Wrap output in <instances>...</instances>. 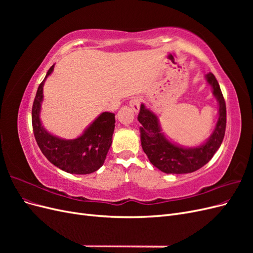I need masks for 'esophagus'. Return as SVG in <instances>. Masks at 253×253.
Listing matches in <instances>:
<instances>
[{
	"label": "esophagus",
	"instance_id": "1",
	"mask_svg": "<svg viewBox=\"0 0 253 253\" xmlns=\"http://www.w3.org/2000/svg\"><path fill=\"white\" fill-rule=\"evenodd\" d=\"M140 102H141V99L139 97H134L131 99V100H129V106H131L134 112L137 113L139 111Z\"/></svg>",
	"mask_w": 253,
	"mask_h": 253
}]
</instances>
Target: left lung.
<instances>
[{
    "label": "left lung",
    "instance_id": "obj_1",
    "mask_svg": "<svg viewBox=\"0 0 253 253\" xmlns=\"http://www.w3.org/2000/svg\"><path fill=\"white\" fill-rule=\"evenodd\" d=\"M218 102V119L215 128L206 142L196 148H183L168 140L162 133L156 115L141 104L138 114L140 139L143 152L151 164L167 174H186L201 169L215 154L226 131V103L219 84L212 73L206 75Z\"/></svg>",
    "mask_w": 253,
    "mask_h": 253
}]
</instances>
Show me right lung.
Returning a JSON list of instances; mask_svg holds the SVG:
<instances>
[{
    "label": "right lung",
    "instance_id": "1",
    "mask_svg": "<svg viewBox=\"0 0 253 253\" xmlns=\"http://www.w3.org/2000/svg\"><path fill=\"white\" fill-rule=\"evenodd\" d=\"M52 65L38 87L32 120L36 141L49 162L71 174H89L100 169L111 148L115 114L104 112L76 139H62L48 133L41 124L40 111L44 82L53 71Z\"/></svg>",
    "mask_w": 253,
    "mask_h": 253
}]
</instances>
